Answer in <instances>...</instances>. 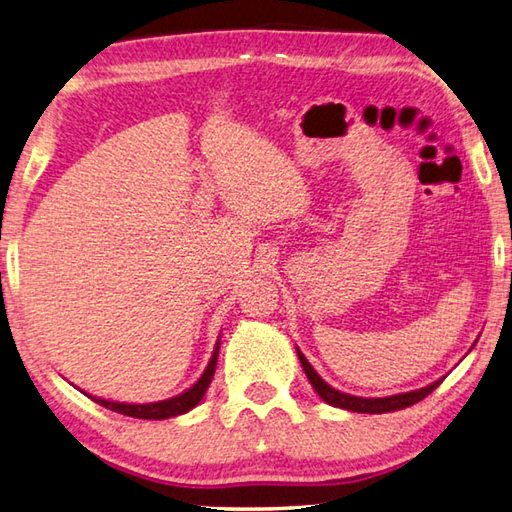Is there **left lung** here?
Listing matches in <instances>:
<instances>
[{
  "label": "left lung",
  "mask_w": 512,
  "mask_h": 512,
  "mask_svg": "<svg viewBox=\"0 0 512 512\" xmlns=\"http://www.w3.org/2000/svg\"><path fill=\"white\" fill-rule=\"evenodd\" d=\"M298 359H301L303 370L307 374V379H310L312 388L316 390L318 397H321L325 403H330L334 408H343V410H350V412H363V414H383V412H394V410H403V408H410L414 403H419L421 399H426L428 394L437 388V385L443 381H435L426 385V388H419V390H412V392H401V394H392V397H381V399H365V397H354V394H345L334 390L332 385H327L321 376L316 374V370L310 365V361L305 359L303 352L298 350Z\"/></svg>",
  "instance_id": "left-lung-1"
}]
</instances>
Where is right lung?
<instances>
[{"label":"right lung","instance_id":"right-lung-1","mask_svg":"<svg viewBox=\"0 0 512 512\" xmlns=\"http://www.w3.org/2000/svg\"><path fill=\"white\" fill-rule=\"evenodd\" d=\"M218 350H220V341L214 347V354L207 363V370L202 372L200 379L191 385L189 390H185L178 397H171L165 401H156V403H118V401H109V399H98V397H89L100 403L102 408H109L113 412L127 414V417H136V419H169V417H178V414H185L191 408H196L198 403L205 397V392L209 388L211 379H214L216 372V363H218Z\"/></svg>","mask_w":512,"mask_h":512}]
</instances>
